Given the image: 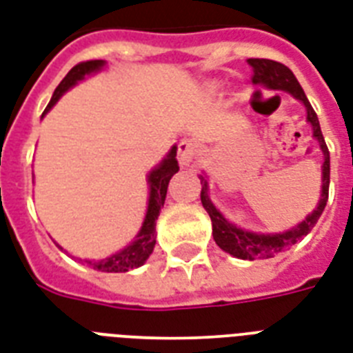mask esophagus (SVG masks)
<instances>
[{
    "label": "esophagus",
    "mask_w": 353,
    "mask_h": 353,
    "mask_svg": "<svg viewBox=\"0 0 353 353\" xmlns=\"http://www.w3.org/2000/svg\"><path fill=\"white\" fill-rule=\"evenodd\" d=\"M176 158H179V163L182 165V168H188L190 163H193V160L196 158L195 143H191L190 139H180Z\"/></svg>",
    "instance_id": "esophagus-1"
}]
</instances>
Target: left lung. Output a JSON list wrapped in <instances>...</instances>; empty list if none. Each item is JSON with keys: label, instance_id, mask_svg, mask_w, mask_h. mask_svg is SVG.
<instances>
[{"label": "left lung", "instance_id": "8db88e82", "mask_svg": "<svg viewBox=\"0 0 353 353\" xmlns=\"http://www.w3.org/2000/svg\"><path fill=\"white\" fill-rule=\"evenodd\" d=\"M248 65L252 68V81L254 84L259 86H267L272 90H285L289 94H293L296 99H300L307 108V121L313 127V136L319 139L321 149L324 152V163H322V195L319 201L316 210L311 212L299 226H294L291 230L283 232V234H252V232L241 230L230 225L223 215L217 212V208L212 204L210 196H208V182L204 176H201V201L204 210L212 219V226H214V239L225 252L236 256L241 259H267L274 258L276 254L288 250L289 247H293L294 243L307 236L311 228L316 225V221L324 212L327 202V193H330V151H327L326 141L322 136L321 125H319V117H316L313 106L310 105V101L305 97L304 90L293 75V72L289 70L288 65L280 64L276 60L269 59H248Z\"/></svg>", "mask_w": 353, "mask_h": 353}]
</instances>
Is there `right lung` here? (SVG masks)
Returning a JSON list of instances; mask_svg holds the SVG:
<instances>
[{
    "instance_id": "1",
    "label": "right lung",
    "mask_w": 353,
    "mask_h": 353,
    "mask_svg": "<svg viewBox=\"0 0 353 353\" xmlns=\"http://www.w3.org/2000/svg\"><path fill=\"white\" fill-rule=\"evenodd\" d=\"M105 62L103 60H86V62H79L77 65H73L70 73L62 79V83L57 86L53 97L49 101L48 108L43 110V114L51 108V106L60 99V95L64 94L65 90H70L73 84L81 81L84 75H88L92 72H97L99 68H103ZM179 171V162H176V147L171 149L168 158L160 163V168L151 171L149 174V185H151V195H149V208H147L145 221L141 230L136 236L127 248H123L121 252L114 254L110 258L101 259V261H88L90 265H94V269L103 270V272H127L130 269H136L139 265L145 263V259L149 258L154 250L157 245V219L160 215L163 202H165V195H168V185L169 180L174 173Z\"/></svg>"
}]
</instances>
